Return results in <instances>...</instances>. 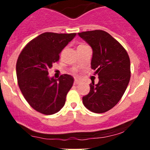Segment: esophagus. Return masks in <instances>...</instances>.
<instances>
[{"label":"esophagus","instance_id":"esophagus-1","mask_svg":"<svg viewBox=\"0 0 150 150\" xmlns=\"http://www.w3.org/2000/svg\"><path fill=\"white\" fill-rule=\"evenodd\" d=\"M80 81H78V80H75V81H74V85H78L79 84Z\"/></svg>","mask_w":150,"mask_h":150}]
</instances>
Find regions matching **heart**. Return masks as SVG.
<instances>
[{"label":"heart","mask_w":150,"mask_h":150,"mask_svg":"<svg viewBox=\"0 0 150 150\" xmlns=\"http://www.w3.org/2000/svg\"><path fill=\"white\" fill-rule=\"evenodd\" d=\"M86 46V45H85V44H80L79 46H78V47H81V46ZM74 73H75V72H74Z\"/></svg>","instance_id":"1"}]
</instances>
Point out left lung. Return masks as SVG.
<instances>
[{"instance_id":"obj_1","label":"left lung","mask_w":150,"mask_h":150,"mask_svg":"<svg viewBox=\"0 0 150 150\" xmlns=\"http://www.w3.org/2000/svg\"><path fill=\"white\" fill-rule=\"evenodd\" d=\"M93 49L91 68L99 75V83L92 81L90 92L83 103L90 111L103 113L114 107L125 93L131 78L129 56L123 46L104 30L78 33Z\"/></svg>"}]
</instances>
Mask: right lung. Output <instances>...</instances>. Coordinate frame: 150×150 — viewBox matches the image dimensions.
I'll return each instance as SVG.
<instances>
[{"label": "right lung", "mask_w": 150, "mask_h": 150, "mask_svg": "<svg viewBox=\"0 0 150 150\" xmlns=\"http://www.w3.org/2000/svg\"><path fill=\"white\" fill-rule=\"evenodd\" d=\"M76 33H44L30 41L16 62L19 89L28 104L38 112L53 115L65 104L73 78L64 74L50 78L48 69L59 59V54Z\"/></svg>", "instance_id": "right-lung-1"}]
</instances>
